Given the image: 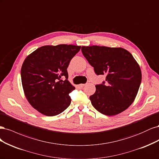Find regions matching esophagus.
Here are the masks:
<instances>
[{
  "label": "esophagus",
  "instance_id": "obj_1",
  "mask_svg": "<svg viewBox=\"0 0 159 159\" xmlns=\"http://www.w3.org/2000/svg\"><path fill=\"white\" fill-rule=\"evenodd\" d=\"M86 85V84H79V87L80 88H83L84 86H85Z\"/></svg>",
  "mask_w": 159,
  "mask_h": 159
}]
</instances>
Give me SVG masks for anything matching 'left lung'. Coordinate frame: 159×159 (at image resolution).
Here are the masks:
<instances>
[{
	"label": "left lung",
	"mask_w": 159,
	"mask_h": 159,
	"mask_svg": "<svg viewBox=\"0 0 159 159\" xmlns=\"http://www.w3.org/2000/svg\"><path fill=\"white\" fill-rule=\"evenodd\" d=\"M82 53L97 75H106V83L96 85L91 103L101 114L115 116L134 102L141 83V70L127 50L105 46H83Z\"/></svg>",
	"instance_id": "left-lung-1"
}]
</instances>
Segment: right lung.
Instances as JSON below:
<instances>
[{
	"instance_id": "right-lung-1",
	"label": "right lung",
	"mask_w": 159,
	"mask_h": 159,
	"mask_svg": "<svg viewBox=\"0 0 159 159\" xmlns=\"http://www.w3.org/2000/svg\"><path fill=\"white\" fill-rule=\"evenodd\" d=\"M80 46L44 45L25 59L21 79L25 98L34 108L45 116H54L69 106V94L75 89L68 79L67 67ZM65 76L66 80L60 79Z\"/></svg>"
}]
</instances>
